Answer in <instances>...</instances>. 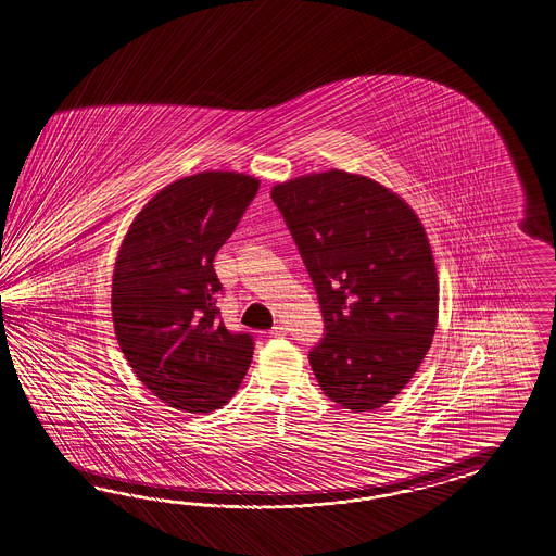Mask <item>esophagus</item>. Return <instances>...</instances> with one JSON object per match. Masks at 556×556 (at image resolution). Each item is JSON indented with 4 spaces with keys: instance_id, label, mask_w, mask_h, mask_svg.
<instances>
[{
    "instance_id": "34e87169",
    "label": "esophagus",
    "mask_w": 556,
    "mask_h": 556,
    "mask_svg": "<svg viewBox=\"0 0 556 556\" xmlns=\"http://www.w3.org/2000/svg\"><path fill=\"white\" fill-rule=\"evenodd\" d=\"M269 333H271L273 338H281V336H287V327L283 324H277V326L271 327Z\"/></svg>"
}]
</instances>
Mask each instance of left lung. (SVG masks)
I'll return each mask as SVG.
<instances>
[{"instance_id": "1", "label": "left lung", "mask_w": 556, "mask_h": 556, "mask_svg": "<svg viewBox=\"0 0 556 556\" xmlns=\"http://www.w3.org/2000/svg\"><path fill=\"white\" fill-rule=\"evenodd\" d=\"M271 197L309 271L326 336L309 352L329 400L383 407L432 345L438 273L414 208L374 178L338 168L273 185Z\"/></svg>"}]
</instances>
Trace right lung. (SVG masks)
I'll return each mask as SVG.
<instances>
[{"mask_svg":"<svg viewBox=\"0 0 556 556\" xmlns=\"http://www.w3.org/2000/svg\"><path fill=\"white\" fill-rule=\"evenodd\" d=\"M258 178L204 170L140 208L112 273V324L128 366L170 407L208 414L237 393L253 339L218 319L213 261L257 194Z\"/></svg>","mask_w":556,"mask_h":556,"instance_id":"obj_1","label":"right lung"}]
</instances>
